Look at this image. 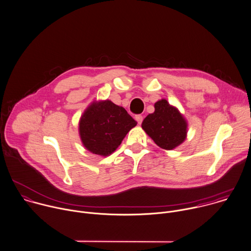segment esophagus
Returning a JSON list of instances; mask_svg holds the SVG:
<instances>
[{
	"instance_id": "obj_1",
	"label": "esophagus",
	"mask_w": 251,
	"mask_h": 251,
	"mask_svg": "<svg viewBox=\"0 0 251 251\" xmlns=\"http://www.w3.org/2000/svg\"><path fill=\"white\" fill-rule=\"evenodd\" d=\"M135 120H136V122L138 123V125H141V123H142V121H143V117H142L141 115H137V116L135 117Z\"/></svg>"
}]
</instances>
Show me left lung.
Returning a JSON list of instances; mask_svg holds the SVG:
<instances>
[{"label":"left lung","instance_id":"8db88e82","mask_svg":"<svg viewBox=\"0 0 251 251\" xmlns=\"http://www.w3.org/2000/svg\"><path fill=\"white\" fill-rule=\"evenodd\" d=\"M154 107V113L143 120L141 126L159 147L173 150L185 140L187 123L179 111L166 99L157 101Z\"/></svg>","mask_w":251,"mask_h":251}]
</instances>
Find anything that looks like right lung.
<instances>
[{"mask_svg":"<svg viewBox=\"0 0 251 251\" xmlns=\"http://www.w3.org/2000/svg\"><path fill=\"white\" fill-rule=\"evenodd\" d=\"M136 124L125 108L112 101H94L82 114L78 129L83 146L93 154L106 157L120 146Z\"/></svg>","mask_w":251,"mask_h":251,"instance_id":"1","label":"right lung"}]
</instances>
